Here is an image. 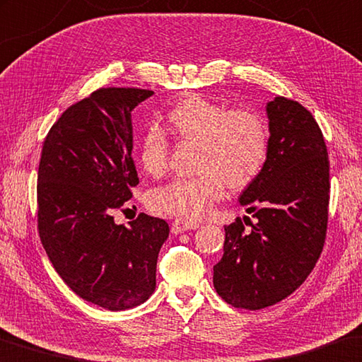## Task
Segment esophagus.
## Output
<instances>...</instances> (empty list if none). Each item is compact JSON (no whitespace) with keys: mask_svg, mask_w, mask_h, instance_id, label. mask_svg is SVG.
Listing matches in <instances>:
<instances>
[{"mask_svg":"<svg viewBox=\"0 0 362 362\" xmlns=\"http://www.w3.org/2000/svg\"><path fill=\"white\" fill-rule=\"evenodd\" d=\"M197 228H200L199 223L186 221V220H181V218H177V220L171 223V233L173 234H181V233H185V230H191V229H197Z\"/></svg>","mask_w":362,"mask_h":362,"instance_id":"34e87169","label":"esophagus"}]
</instances>
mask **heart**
I'll list each match as a JSON object with an SVG mask.
<instances>
[{
    "mask_svg": "<svg viewBox=\"0 0 362 362\" xmlns=\"http://www.w3.org/2000/svg\"><path fill=\"white\" fill-rule=\"evenodd\" d=\"M167 128L180 141L197 142L199 175L177 177L149 197L153 211L199 220L224 197L226 187L240 191L263 173L269 157V128L258 112L230 109L221 103L187 94L165 114ZM136 156L141 168L160 177L168 168L170 142L158 128L139 136Z\"/></svg>",
    "mask_w": 362,
    "mask_h": 362,
    "instance_id": "1",
    "label": "heart"
}]
</instances>
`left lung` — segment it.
<instances>
[{
    "instance_id": "left-lung-1",
    "label": "left lung",
    "mask_w": 362,
    "mask_h": 362,
    "mask_svg": "<svg viewBox=\"0 0 362 362\" xmlns=\"http://www.w3.org/2000/svg\"><path fill=\"white\" fill-rule=\"evenodd\" d=\"M269 157L240 195L253 220L224 226L223 258L213 286L234 308L279 303L305 282L321 257L329 221V156L311 112L297 100L268 103Z\"/></svg>"
}]
</instances>
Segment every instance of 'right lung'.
Here are the masks:
<instances>
[{"instance_id":"right-lung-1","label":"right lung","mask_w":362,"mask_h":362,"mask_svg":"<svg viewBox=\"0 0 362 362\" xmlns=\"http://www.w3.org/2000/svg\"><path fill=\"white\" fill-rule=\"evenodd\" d=\"M153 91L99 88L59 117L41 149L37 182L38 234L62 281L110 311L134 308L156 290L168 223L139 213L115 224L133 197L132 110Z\"/></svg>"}]
</instances>
